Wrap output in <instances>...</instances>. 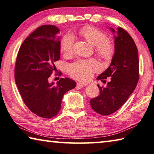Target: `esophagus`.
Instances as JSON below:
<instances>
[{
  "label": "esophagus",
  "mask_w": 154,
  "mask_h": 154,
  "mask_svg": "<svg viewBox=\"0 0 154 154\" xmlns=\"http://www.w3.org/2000/svg\"><path fill=\"white\" fill-rule=\"evenodd\" d=\"M77 86L78 87H85V86H87V84L86 83H84V82H78L77 83Z\"/></svg>",
  "instance_id": "obj_1"
}]
</instances>
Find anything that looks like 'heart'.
<instances>
[{"label": "heart", "instance_id": "heart-1", "mask_svg": "<svg viewBox=\"0 0 154 154\" xmlns=\"http://www.w3.org/2000/svg\"><path fill=\"white\" fill-rule=\"evenodd\" d=\"M80 34L87 41L94 46V51L98 57L103 59H110L114 53V46L110 40L106 39V35L95 28L88 26L80 29ZM74 37L67 34L63 37L60 44V51L65 55H71L74 51ZM100 69V65L95 60H79L69 66V74L73 78L81 80L89 79Z\"/></svg>", "mask_w": 154, "mask_h": 154}]
</instances>
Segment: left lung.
<instances>
[{
    "label": "left lung",
    "mask_w": 154,
    "mask_h": 154,
    "mask_svg": "<svg viewBox=\"0 0 154 154\" xmlns=\"http://www.w3.org/2000/svg\"><path fill=\"white\" fill-rule=\"evenodd\" d=\"M114 35L115 52L110 66L98 75L97 80L105 81L110 77L106 87L100 89V95L90 100L91 106L98 114L108 115L117 111L134 91L139 79L138 50L134 40L121 27L117 31L109 27Z\"/></svg>",
    "instance_id": "left-lung-1"
}]
</instances>
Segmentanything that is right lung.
Masks as SVG:
<instances>
[{
	"mask_svg": "<svg viewBox=\"0 0 154 154\" xmlns=\"http://www.w3.org/2000/svg\"><path fill=\"white\" fill-rule=\"evenodd\" d=\"M59 29L53 25L39 26L25 39L17 53L15 80L24 104L39 117L50 119L60 109L64 94L75 88L65 78L57 84L48 79L60 59Z\"/></svg>",
	"mask_w": 154,
	"mask_h": 154,
	"instance_id": "1",
	"label": "right lung"
}]
</instances>
